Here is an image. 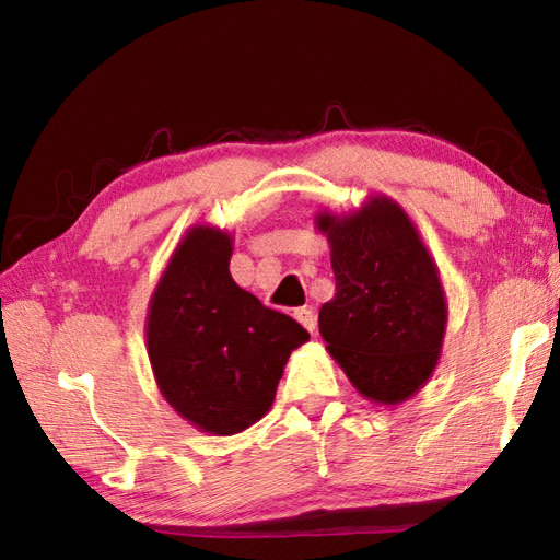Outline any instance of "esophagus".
Here are the masks:
<instances>
[{
	"mask_svg": "<svg viewBox=\"0 0 560 560\" xmlns=\"http://www.w3.org/2000/svg\"><path fill=\"white\" fill-rule=\"evenodd\" d=\"M294 317L301 322L303 329H308L311 334L315 331V327H317V317H315V311H313V308H299V311L294 313Z\"/></svg>",
	"mask_w": 560,
	"mask_h": 560,
	"instance_id": "obj_1",
	"label": "esophagus"
}]
</instances>
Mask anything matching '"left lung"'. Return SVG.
<instances>
[{"label": "left lung", "instance_id": "8db88e82", "mask_svg": "<svg viewBox=\"0 0 560 560\" xmlns=\"http://www.w3.org/2000/svg\"><path fill=\"white\" fill-rule=\"evenodd\" d=\"M336 294L319 308V334L358 393L401 404L434 374L448 306L439 268L411 217L383 194L360 210H322Z\"/></svg>", "mask_w": 560, "mask_h": 560}]
</instances>
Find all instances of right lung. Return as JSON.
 <instances>
[{
  "label": "right lung",
  "instance_id": "obj_1",
  "mask_svg": "<svg viewBox=\"0 0 560 560\" xmlns=\"http://www.w3.org/2000/svg\"><path fill=\"white\" fill-rule=\"evenodd\" d=\"M231 235L191 226L149 299L147 352L165 401L200 432L231 436L261 420L308 331L231 278Z\"/></svg>",
  "mask_w": 560,
  "mask_h": 560
}]
</instances>
